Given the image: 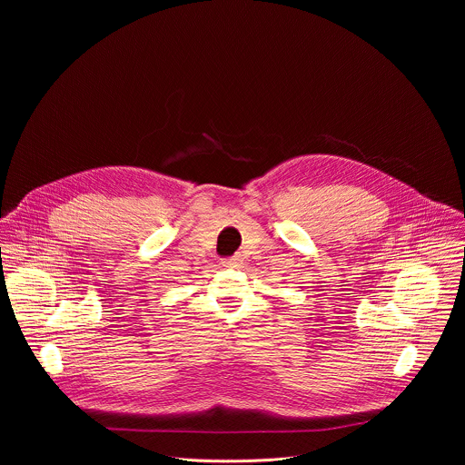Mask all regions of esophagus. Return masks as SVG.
I'll list each match as a JSON object with an SVG mask.
<instances>
[{
	"mask_svg": "<svg viewBox=\"0 0 465 465\" xmlns=\"http://www.w3.org/2000/svg\"><path fill=\"white\" fill-rule=\"evenodd\" d=\"M221 264H223V267L237 269V267H241V264H242V257H241V255H235V257H232V259H223Z\"/></svg>",
	"mask_w": 465,
	"mask_h": 465,
	"instance_id": "34e87169",
	"label": "esophagus"
}]
</instances>
